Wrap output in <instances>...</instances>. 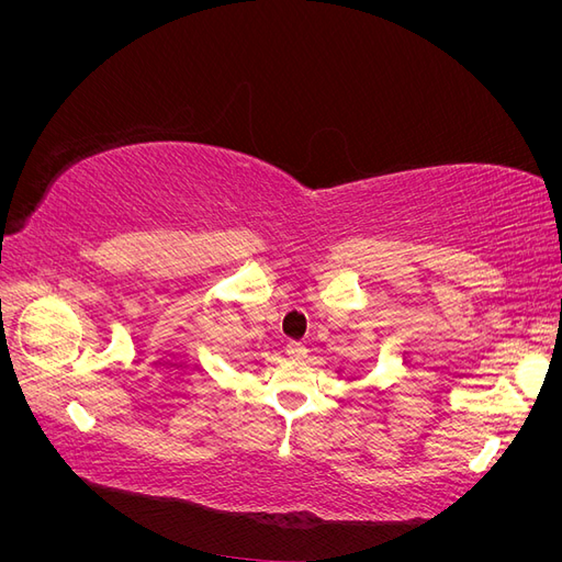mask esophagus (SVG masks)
Here are the masks:
<instances>
[{
  "label": "esophagus",
  "mask_w": 562,
  "mask_h": 562,
  "mask_svg": "<svg viewBox=\"0 0 562 562\" xmlns=\"http://www.w3.org/2000/svg\"><path fill=\"white\" fill-rule=\"evenodd\" d=\"M285 353L291 356L293 361H304V359H307V347L300 345V342H288Z\"/></svg>",
  "instance_id": "esophagus-1"
}]
</instances>
